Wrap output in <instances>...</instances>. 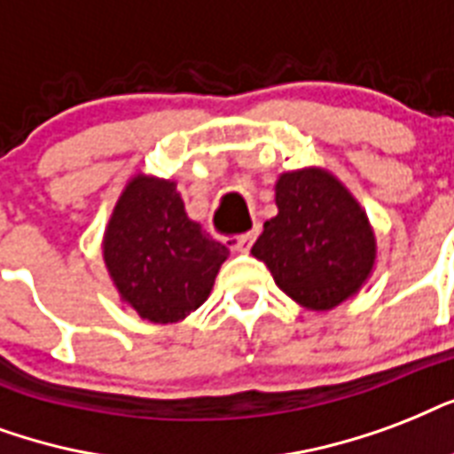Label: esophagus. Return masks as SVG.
<instances>
[{
	"label": "esophagus",
	"mask_w": 454,
	"mask_h": 454,
	"mask_svg": "<svg viewBox=\"0 0 454 454\" xmlns=\"http://www.w3.org/2000/svg\"><path fill=\"white\" fill-rule=\"evenodd\" d=\"M255 237H258V230L246 231V234H241V237L231 239V248H234V251L246 253V251H248V248H251V246H253V241H255Z\"/></svg>",
	"instance_id": "obj_1"
}]
</instances>
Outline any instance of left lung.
<instances>
[{
    "mask_svg": "<svg viewBox=\"0 0 454 454\" xmlns=\"http://www.w3.org/2000/svg\"><path fill=\"white\" fill-rule=\"evenodd\" d=\"M275 203L251 253L277 286L317 312L353 298L377 262V237L357 199L325 168H303L279 175Z\"/></svg>",
    "mask_w": 454,
    "mask_h": 454,
    "instance_id": "obj_1",
    "label": "left lung"
}]
</instances>
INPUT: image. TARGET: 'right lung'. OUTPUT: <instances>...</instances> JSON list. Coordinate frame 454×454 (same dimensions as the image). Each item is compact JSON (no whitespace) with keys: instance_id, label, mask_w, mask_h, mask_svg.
Segmentation results:
<instances>
[{"instance_id":"1","label":"right lung","mask_w":454,"mask_h":454,"mask_svg":"<svg viewBox=\"0 0 454 454\" xmlns=\"http://www.w3.org/2000/svg\"><path fill=\"white\" fill-rule=\"evenodd\" d=\"M111 282L142 319L182 322L208 301L230 251L184 210L172 179L135 175L101 241Z\"/></svg>"}]
</instances>
